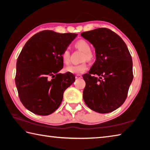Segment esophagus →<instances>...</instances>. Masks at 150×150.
Listing matches in <instances>:
<instances>
[{
	"mask_svg": "<svg viewBox=\"0 0 150 150\" xmlns=\"http://www.w3.org/2000/svg\"><path fill=\"white\" fill-rule=\"evenodd\" d=\"M81 77H82V76H81V75H77L75 76L76 79H79V78H81Z\"/></svg>",
	"mask_w": 150,
	"mask_h": 150,
	"instance_id": "1",
	"label": "esophagus"
}]
</instances>
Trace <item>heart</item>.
Listing matches in <instances>:
<instances>
[{
	"label": "heart",
	"mask_w": 150,
	"mask_h": 150,
	"mask_svg": "<svg viewBox=\"0 0 150 150\" xmlns=\"http://www.w3.org/2000/svg\"><path fill=\"white\" fill-rule=\"evenodd\" d=\"M75 47L76 49L81 51L83 52V60L91 61L93 59L94 55L93 52L91 50V45L87 41L85 40H79L75 43ZM62 59L63 62L65 64L67 65L70 63V54L67 50L63 51L62 54ZM88 69V65L86 62H83L82 63L78 65H71L68 66L66 68V71L73 74L80 75L85 73Z\"/></svg>",
	"instance_id": "heart-1"
}]
</instances>
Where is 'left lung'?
<instances>
[{
  "instance_id": "left-lung-1",
  "label": "left lung",
  "mask_w": 150,
  "mask_h": 150,
  "mask_svg": "<svg viewBox=\"0 0 150 150\" xmlns=\"http://www.w3.org/2000/svg\"><path fill=\"white\" fill-rule=\"evenodd\" d=\"M95 48L96 60L83 75V99L91 110L105 114L120 107L126 99L133 79L132 59L123 40L111 30L100 28L81 33Z\"/></svg>"
}]
</instances>
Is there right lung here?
<instances>
[{"instance_id":"right-lung-1","label":"right lung","mask_w":150,"mask_h":150,"mask_svg":"<svg viewBox=\"0 0 150 150\" xmlns=\"http://www.w3.org/2000/svg\"><path fill=\"white\" fill-rule=\"evenodd\" d=\"M77 34L40 32L28 40L16 62L15 83L20 100L28 110L47 116L59 108L63 93L75 81L73 73H58L62 54Z\"/></svg>"}]
</instances>
